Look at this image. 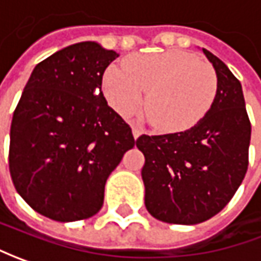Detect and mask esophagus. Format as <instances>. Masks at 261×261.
<instances>
[{
    "label": "esophagus",
    "mask_w": 261,
    "mask_h": 261,
    "mask_svg": "<svg viewBox=\"0 0 261 261\" xmlns=\"http://www.w3.org/2000/svg\"><path fill=\"white\" fill-rule=\"evenodd\" d=\"M141 134H143V131L140 130V128H137V127H133V137H134V139L137 140Z\"/></svg>",
    "instance_id": "1"
}]
</instances>
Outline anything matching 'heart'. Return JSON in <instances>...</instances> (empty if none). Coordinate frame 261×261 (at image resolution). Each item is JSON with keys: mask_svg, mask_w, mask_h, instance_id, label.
I'll return each instance as SVG.
<instances>
[{"mask_svg": "<svg viewBox=\"0 0 261 261\" xmlns=\"http://www.w3.org/2000/svg\"><path fill=\"white\" fill-rule=\"evenodd\" d=\"M125 68L110 66L102 92L121 117H131L143 105L151 124L163 133L191 130L210 113L218 91L215 70L182 50L133 55Z\"/></svg>", "mask_w": 261, "mask_h": 261, "instance_id": "1", "label": "heart"}]
</instances>
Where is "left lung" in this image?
Returning a JSON list of instances; mask_svg holds the SVG:
<instances>
[{"label":"left lung","instance_id":"1","mask_svg":"<svg viewBox=\"0 0 261 261\" xmlns=\"http://www.w3.org/2000/svg\"><path fill=\"white\" fill-rule=\"evenodd\" d=\"M215 69L218 91L210 113L191 130L140 136L147 211L167 224L210 220L231 201L248 166L251 124L243 88L228 66L202 49Z\"/></svg>","mask_w":261,"mask_h":261}]
</instances>
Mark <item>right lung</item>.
<instances>
[{"label": "right lung", "mask_w": 261, "mask_h": 261, "mask_svg": "<svg viewBox=\"0 0 261 261\" xmlns=\"http://www.w3.org/2000/svg\"><path fill=\"white\" fill-rule=\"evenodd\" d=\"M118 56L96 41L59 50L33 69L14 111L11 179L24 201L50 220L95 215L108 176L134 147L130 125L101 91L103 72Z\"/></svg>", "instance_id": "obj_1"}]
</instances>
